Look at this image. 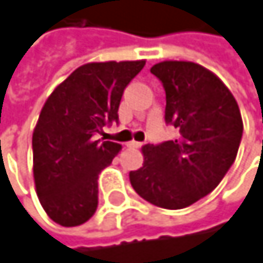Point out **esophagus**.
<instances>
[{
  "instance_id": "1",
  "label": "esophagus",
  "mask_w": 263,
  "mask_h": 263,
  "mask_svg": "<svg viewBox=\"0 0 263 263\" xmlns=\"http://www.w3.org/2000/svg\"><path fill=\"white\" fill-rule=\"evenodd\" d=\"M126 146H128V147H140V146H141V143H140V141L132 140V141H128V143H126Z\"/></svg>"
}]
</instances>
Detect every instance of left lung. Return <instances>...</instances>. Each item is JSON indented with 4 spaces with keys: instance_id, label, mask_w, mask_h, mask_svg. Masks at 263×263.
Listing matches in <instances>:
<instances>
[{
    "instance_id": "obj_1",
    "label": "left lung",
    "mask_w": 263,
    "mask_h": 263,
    "mask_svg": "<svg viewBox=\"0 0 263 263\" xmlns=\"http://www.w3.org/2000/svg\"><path fill=\"white\" fill-rule=\"evenodd\" d=\"M151 73L163 82L164 119L180 137L144 144L143 166L129 172V181L147 202L178 210L221 183L236 160L243 123L230 89L202 65L163 61Z\"/></svg>"
}]
</instances>
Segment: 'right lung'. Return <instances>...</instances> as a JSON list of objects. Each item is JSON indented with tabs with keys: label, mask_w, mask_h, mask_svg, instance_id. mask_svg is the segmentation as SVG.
Listing matches in <instances>:
<instances>
[{
	"label": "right lung",
	"mask_w": 263,
	"mask_h": 263,
	"mask_svg": "<svg viewBox=\"0 0 263 263\" xmlns=\"http://www.w3.org/2000/svg\"><path fill=\"white\" fill-rule=\"evenodd\" d=\"M146 61L89 62L76 68L45 100L33 129V180L45 213L76 227L97 210V178L122 146L94 140L119 120L123 89Z\"/></svg>",
	"instance_id": "right-lung-1"
}]
</instances>
